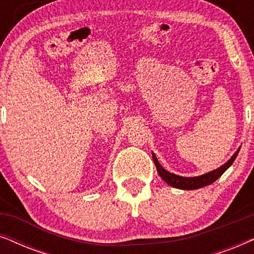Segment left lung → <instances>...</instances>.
Returning a JSON list of instances; mask_svg holds the SVG:
<instances>
[{
    "label": "left lung",
    "instance_id": "1",
    "mask_svg": "<svg viewBox=\"0 0 254 254\" xmlns=\"http://www.w3.org/2000/svg\"><path fill=\"white\" fill-rule=\"evenodd\" d=\"M238 152H239V149L235 152L234 156H232V157L225 163V164L220 166V168L216 170H213V171L204 173V175L199 176V177H182V176L173 175V173L166 171L165 169H163V166L159 164L157 158H156L155 154H152V159H154V163L156 165V169H157L158 175L161 176V178L164 180L166 184H169L170 186L176 187V189H180V190H197V189H201V187L210 185L211 183H214L215 180L220 178V177L223 175L229 168H230L236 157H237Z\"/></svg>",
    "mask_w": 254,
    "mask_h": 254
}]
</instances>
